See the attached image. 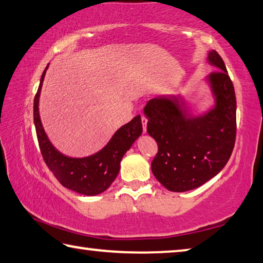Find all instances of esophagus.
<instances>
[{"instance_id":"esophagus-1","label":"esophagus","mask_w":263,"mask_h":263,"mask_svg":"<svg viewBox=\"0 0 263 263\" xmlns=\"http://www.w3.org/2000/svg\"><path fill=\"white\" fill-rule=\"evenodd\" d=\"M141 124H143V131L145 133L146 132V124H147V118L145 116H141Z\"/></svg>"}]
</instances>
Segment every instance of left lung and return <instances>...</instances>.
<instances>
[{
  "instance_id": "8db88e82",
  "label": "left lung",
  "mask_w": 263,
  "mask_h": 263,
  "mask_svg": "<svg viewBox=\"0 0 263 263\" xmlns=\"http://www.w3.org/2000/svg\"><path fill=\"white\" fill-rule=\"evenodd\" d=\"M214 65L210 83L215 107L197 118H187L176 97L146 103L147 133L158 144L151 168L160 184L172 192L194 190L215 177L232 156L236 137V98L221 56L208 55Z\"/></svg>"
}]
</instances>
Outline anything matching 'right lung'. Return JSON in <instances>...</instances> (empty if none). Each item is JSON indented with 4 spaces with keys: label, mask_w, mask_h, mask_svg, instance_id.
Here are the masks:
<instances>
[{
    "label": "right lung",
    "mask_w": 263,
    "mask_h": 263,
    "mask_svg": "<svg viewBox=\"0 0 263 263\" xmlns=\"http://www.w3.org/2000/svg\"><path fill=\"white\" fill-rule=\"evenodd\" d=\"M48 66L42 73L34 99V123L42 157L48 168L66 189L84 195H97L109 189L118 176L120 161L127 149L143 132L140 116L124 125L115 133L105 147L86 158H70L52 146L42 126L39 112L41 87Z\"/></svg>",
    "instance_id": "right-lung-1"
}]
</instances>
